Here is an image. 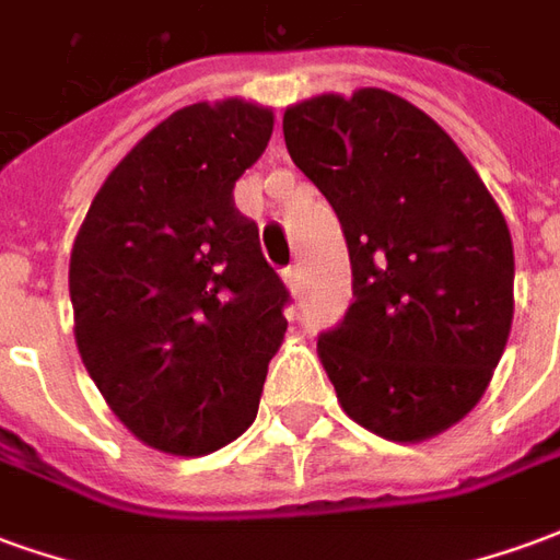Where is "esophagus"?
I'll list each match as a JSON object with an SVG mask.
<instances>
[{
    "mask_svg": "<svg viewBox=\"0 0 560 560\" xmlns=\"http://www.w3.org/2000/svg\"><path fill=\"white\" fill-rule=\"evenodd\" d=\"M284 284H288V291L293 296H300V291H303V272H300V267L284 269Z\"/></svg>",
    "mask_w": 560,
    "mask_h": 560,
    "instance_id": "1",
    "label": "esophagus"
}]
</instances>
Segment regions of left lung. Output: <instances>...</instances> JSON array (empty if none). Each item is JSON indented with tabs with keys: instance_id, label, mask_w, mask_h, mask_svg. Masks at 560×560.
Masks as SVG:
<instances>
[{
	"instance_id": "obj_1",
	"label": "left lung",
	"mask_w": 560,
	"mask_h": 560,
	"mask_svg": "<svg viewBox=\"0 0 560 560\" xmlns=\"http://www.w3.org/2000/svg\"><path fill=\"white\" fill-rule=\"evenodd\" d=\"M293 164L336 209L353 300L317 341L341 411L396 444L474 411L513 324V240L444 128L387 90L291 104Z\"/></svg>"
}]
</instances>
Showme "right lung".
<instances>
[{"instance_id": "1", "label": "right lung", "mask_w": 560, "mask_h": 560, "mask_svg": "<svg viewBox=\"0 0 560 560\" xmlns=\"http://www.w3.org/2000/svg\"><path fill=\"white\" fill-rule=\"evenodd\" d=\"M272 122L245 98L176 110L110 171L74 236L80 360L128 432L171 456L215 453L255 422L284 341L288 291L233 203Z\"/></svg>"}]
</instances>
